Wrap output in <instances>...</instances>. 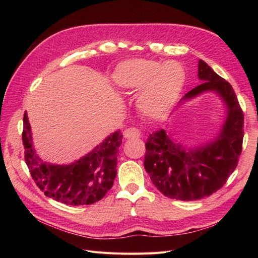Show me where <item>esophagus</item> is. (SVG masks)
Segmentation results:
<instances>
[{"mask_svg":"<svg viewBox=\"0 0 258 258\" xmlns=\"http://www.w3.org/2000/svg\"><path fill=\"white\" fill-rule=\"evenodd\" d=\"M123 137L126 139H136L141 137V132L137 128H128L123 131Z\"/></svg>","mask_w":258,"mask_h":258,"instance_id":"esophagus-1","label":"esophagus"}]
</instances>
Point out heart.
Masks as SVG:
<instances>
[{
	"label": "heart",
	"mask_w": 258,
	"mask_h": 258,
	"mask_svg": "<svg viewBox=\"0 0 258 258\" xmlns=\"http://www.w3.org/2000/svg\"><path fill=\"white\" fill-rule=\"evenodd\" d=\"M184 80L183 67L173 60L162 64L154 60H130L115 72V81L123 90L138 91L146 87L138 104L140 110L152 117L161 116L169 110Z\"/></svg>",
	"instance_id": "heart-1"
}]
</instances>
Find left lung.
Segmentation results:
<instances>
[{
	"label": "left lung",
	"mask_w": 258,
	"mask_h": 258,
	"mask_svg": "<svg viewBox=\"0 0 258 258\" xmlns=\"http://www.w3.org/2000/svg\"><path fill=\"white\" fill-rule=\"evenodd\" d=\"M198 79L202 83L187 92L179 104L215 92L227 108L220 134L206 144L189 147L160 129L152 132L145 143L146 172L157 189L171 199L199 200L220 189L235 171L242 151L243 112L235 90L204 60L198 62Z\"/></svg>",
	"instance_id": "left-lung-1"
}]
</instances>
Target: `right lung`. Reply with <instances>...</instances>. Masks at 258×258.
<instances>
[{
	"label": "right lung",
	"mask_w": 258,
	"mask_h": 258,
	"mask_svg": "<svg viewBox=\"0 0 258 258\" xmlns=\"http://www.w3.org/2000/svg\"><path fill=\"white\" fill-rule=\"evenodd\" d=\"M121 139L120 131H115L81 159L53 165L36 154L27 112L23 115L22 143L31 176L46 196L68 206L92 205L112 188Z\"/></svg>",
	"instance_id": "obj_1"
}]
</instances>
